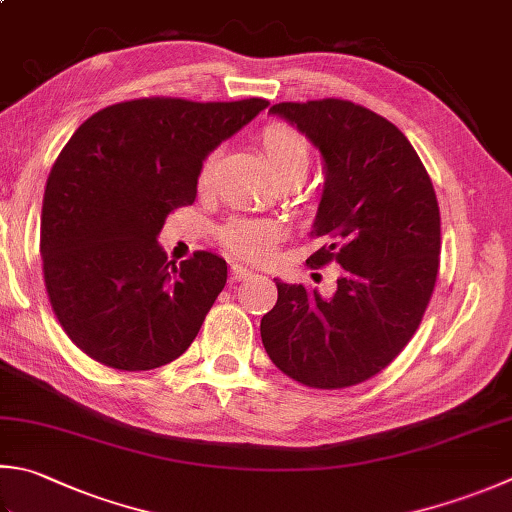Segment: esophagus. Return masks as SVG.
Instances as JSON below:
<instances>
[{"label":"esophagus","instance_id":"obj_1","mask_svg":"<svg viewBox=\"0 0 512 512\" xmlns=\"http://www.w3.org/2000/svg\"><path fill=\"white\" fill-rule=\"evenodd\" d=\"M231 276H234V281H247V278L254 276V272L240 263H231Z\"/></svg>","mask_w":512,"mask_h":512}]
</instances>
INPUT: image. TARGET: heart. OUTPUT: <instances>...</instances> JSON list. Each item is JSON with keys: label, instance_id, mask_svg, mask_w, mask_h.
<instances>
[{"label": "heart", "instance_id": "1", "mask_svg": "<svg viewBox=\"0 0 512 512\" xmlns=\"http://www.w3.org/2000/svg\"><path fill=\"white\" fill-rule=\"evenodd\" d=\"M260 147H263L265 156L269 160V167H272L276 180L287 182V180H303L307 171L312 167V144L307 140L301 131L289 127V124L276 122L269 124L260 133ZM216 165V153L205 158L198 173L200 185H207L211 180V173H214ZM281 231L274 223H267V220H231V223L223 229V240L231 252L249 258V260H260L265 258L272 247L276 245Z\"/></svg>", "mask_w": 512, "mask_h": 512}]
</instances>
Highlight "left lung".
Segmentation results:
<instances>
[{
    "mask_svg": "<svg viewBox=\"0 0 512 512\" xmlns=\"http://www.w3.org/2000/svg\"><path fill=\"white\" fill-rule=\"evenodd\" d=\"M312 140L325 187L310 267L341 265L336 292L276 281L260 339L278 370L318 390L363 383L417 332L437 283L441 216L435 187L408 138L383 115L339 98L269 109Z\"/></svg>",
    "mask_w": 512,
    "mask_h": 512,
    "instance_id": "1",
    "label": "left lung"
}]
</instances>
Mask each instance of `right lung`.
Returning <instances> with one entry per match:
<instances>
[{
    "label": "right lung",
    "mask_w": 512,
    "mask_h": 512,
    "mask_svg": "<svg viewBox=\"0 0 512 512\" xmlns=\"http://www.w3.org/2000/svg\"><path fill=\"white\" fill-rule=\"evenodd\" d=\"M267 106L129 100L93 113L64 144L42 205L44 285L62 330L93 361L142 372L194 343L227 263L194 252L176 265L158 234L196 200L202 160Z\"/></svg>",
    "instance_id": "1"
}]
</instances>
